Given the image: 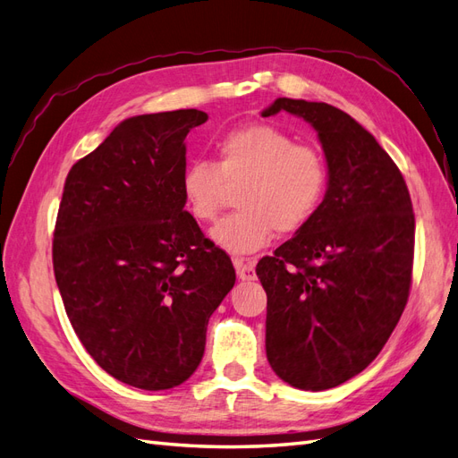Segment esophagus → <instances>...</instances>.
<instances>
[{
	"label": "esophagus",
	"mask_w": 458,
	"mask_h": 458,
	"mask_svg": "<svg viewBox=\"0 0 458 458\" xmlns=\"http://www.w3.org/2000/svg\"><path fill=\"white\" fill-rule=\"evenodd\" d=\"M233 266L237 269V276L241 281H254L256 279V263L252 259L234 258Z\"/></svg>",
	"instance_id": "esophagus-1"
}]
</instances>
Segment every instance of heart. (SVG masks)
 I'll return each instance as SVG.
<instances>
[{"mask_svg": "<svg viewBox=\"0 0 458 458\" xmlns=\"http://www.w3.org/2000/svg\"><path fill=\"white\" fill-rule=\"evenodd\" d=\"M321 152L296 145L294 137L269 123L233 130L216 145V164L187 165L182 189L192 217L210 224L224 206L227 189H237L239 212L210 231L212 241L234 256L266 248L275 233L300 231L315 216L327 191Z\"/></svg>", "mask_w": 458, "mask_h": 458, "instance_id": "heart-1", "label": "heart"}]
</instances>
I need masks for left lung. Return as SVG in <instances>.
I'll return each instance as SVG.
<instances>
[{
    "label": "left lung",
    "mask_w": 458,
    "mask_h": 458,
    "mask_svg": "<svg viewBox=\"0 0 458 458\" xmlns=\"http://www.w3.org/2000/svg\"><path fill=\"white\" fill-rule=\"evenodd\" d=\"M276 113L311 123L328 179L315 216L258 261L267 294L266 352L281 380L323 392L365 370L403 313L414 214L395 162L350 114L288 97L261 116Z\"/></svg>",
    "instance_id": "1"
}]
</instances>
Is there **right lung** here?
<instances>
[{"instance_id":"right-lung-1","label":"right lung","mask_w":458,"mask_h":458,"mask_svg":"<svg viewBox=\"0 0 458 458\" xmlns=\"http://www.w3.org/2000/svg\"><path fill=\"white\" fill-rule=\"evenodd\" d=\"M206 120L197 108L126 118L64 182L53 269L66 315L97 365L140 390L197 370L237 279L185 212V137Z\"/></svg>"}]
</instances>
